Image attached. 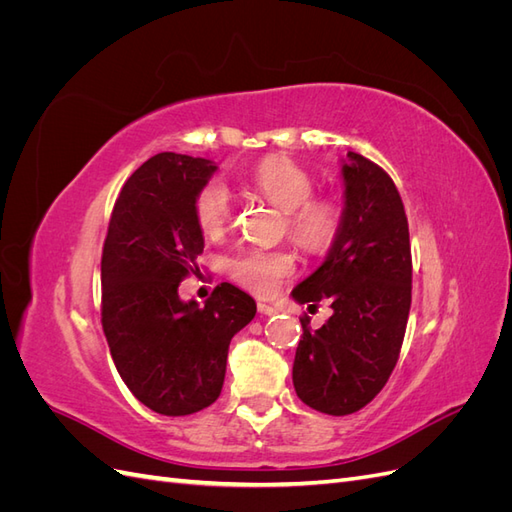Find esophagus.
<instances>
[{"label": "esophagus", "instance_id": "34e87169", "mask_svg": "<svg viewBox=\"0 0 512 512\" xmlns=\"http://www.w3.org/2000/svg\"><path fill=\"white\" fill-rule=\"evenodd\" d=\"M258 312H260L262 316H273V314H275V307H271V305H267V303L258 301Z\"/></svg>", "mask_w": 512, "mask_h": 512}]
</instances>
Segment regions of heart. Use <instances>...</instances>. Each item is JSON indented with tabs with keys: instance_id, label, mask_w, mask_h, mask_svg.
<instances>
[{
	"instance_id": "obj_1",
	"label": "heart",
	"mask_w": 512,
	"mask_h": 512,
	"mask_svg": "<svg viewBox=\"0 0 512 512\" xmlns=\"http://www.w3.org/2000/svg\"><path fill=\"white\" fill-rule=\"evenodd\" d=\"M256 194L286 213L290 237L312 252L329 247L342 228L344 209L335 198H312L314 179L284 158L262 162L250 177ZM196 222L205 235L218 237L232 222V196L222 181H209L194 200ZM228 271L239 284L256 294H269L282 277L294 271L288 252L243 250L228 262Z\"/></svg>"
}]
</instances>
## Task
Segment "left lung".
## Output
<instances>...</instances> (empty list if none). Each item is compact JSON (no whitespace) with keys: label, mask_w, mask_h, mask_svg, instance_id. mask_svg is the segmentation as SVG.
<instances>
[{"label":"left lung","mask_w":512,"mask_h":512,"mask_svg":"<svg viewBox=\"0 0 512 512\" xmlns=\"http://www.w3.org/2000/svg\"><path fill=\"white\" fill-rule=\"evenodd\" d=\"M344 220L322 265L290 292L297 303L329 301L318 331L301 320L292 384L305 406L344 416L367 406L399 359L412 301L404 203L393 179L361 153L342 160Z\"/></svg>","instance_id":"obj_1"}]
</instances>
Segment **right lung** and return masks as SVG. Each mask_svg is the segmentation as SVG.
Listing matches in <instances>:
<instances>
[{
	"instance_id": "add662e5",
	"label": "right lung",
	"mask_w": 512,
	"mask_h": 512,
	"mask_svg": "<svg viewBox=\"0 0 512 512\" xmlns=\"http://www.w3.org/2000/svg\"><path fill=\"white\" fill-rule=\"evenodd\" d=\"M218 164L164 151L121 188L102 250V329L132 395L164 416H188L222 393L230 339L256 301L228 282L200 307L179 297L205 237L194 200ZM198 271V269H196Z\"/></svg>"
}]
</instances>
